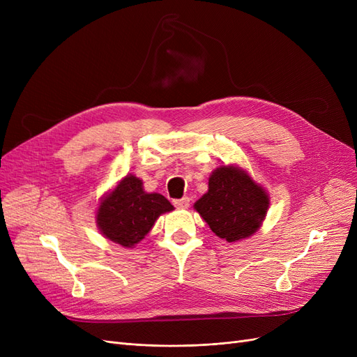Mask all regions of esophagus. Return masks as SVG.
Listing matches in <instances>:
<instances>
[{
    "mask_svg": "<svg viewBox=\"0 0 357 357\" xmlns=\"http://www.w3.org/2000/svg\"><path fill=\"white\" fill-rule=\"evenodd\" d=\"M189 204H190V199H189L188 197L181 198V199H176V201H174V205H176L177 208H188V207H189Z\"/></svg>",
    "mask_w": 357,
    "mask_h": 357,
    "instance_id": "34e87169",
    "label": "esophagus"
}]
</instances>
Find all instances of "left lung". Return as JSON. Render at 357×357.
<instances>
[{"instance_id":"obj_1","label":"left lung","mask_w":357,"mask_h":357,"mask_svg":"<svg viewBox=\"0 0 357 357\" xmlns=\"http://www.w3.org/2000/svg\"><path fill=\"white\" fill-rule=\"evenodd\" d=\"M193 207L219 238L236 243L261 228L269 197L244 169L223 165L211 172L208 192Z\"/></svg>"}]
</instances>
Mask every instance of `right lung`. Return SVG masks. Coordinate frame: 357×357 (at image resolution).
<instances>
[{
	"label": "right lung",
	"mask_w": 357,
	"mask_h": 357,
	"mask_svg": "<svg viewBox=\"0 0 357 357\" xmlns=\"http://www.w3.org/2000/svg\"><path fill=\"white\" fill-rule=\"evenodd\" d=\"M172 210L164 195L147 193L142 180L128 174L101 199L96 226L107 240L132 248L153 228L160 214Z\"/></svg>",
	"instance_id": "right-lung-1"
}]
</instances>
